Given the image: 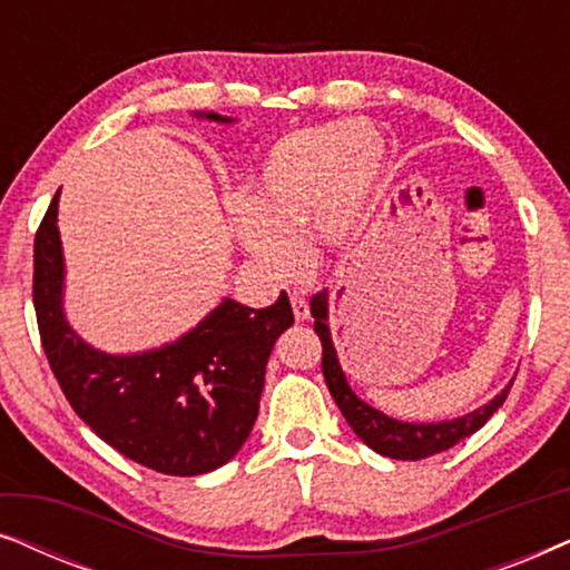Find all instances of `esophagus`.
Segmentation results:
<instances>
[{
  "label": "esophagus",
  "instance_id": "esophagus-1",
  "mask_svg": "<svg viewBox=\"0 0 570 570\" xmlns=\"http://www.w3.org/2000/svg\"><path fill=\"white\" fill-rule=\"evenodd\" d=\"M291 303H293V314H295V322H306V318L311 316L308 301H306V298H301V295H293Z\"/></svg>",
  "mask_w": 570,
  "mask_h": 570
}]
</instances>
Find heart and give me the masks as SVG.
Listing matches in <instances>:
<instances>
[{
	"label": "heart",
	"mask_w": 570,
	"mask_h": 570,
	"mask_svg": "<svg viewBox=\"0 0 570 570\" xmlns=\"http://www.w3.org/2000/svg\"><path fill=\"white\" fill-rule=\"evenodd\" d=\"M384 158V137L368 124H322L277 139L233 220L238 246L269 279L291 283L306 259V233L324 246L355 238Z\"/></svg>",
	"instance_id": "1"
}]
</instances>
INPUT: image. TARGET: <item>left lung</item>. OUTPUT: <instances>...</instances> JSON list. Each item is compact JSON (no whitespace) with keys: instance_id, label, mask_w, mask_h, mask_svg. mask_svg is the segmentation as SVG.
<instances>
[{"instance_id":"8db88e82","label":"left lung","mask_w":570,"mask_h":570,"mask_svg":"<svg viewBox=\"0 0 570 570\" xmlns=\"http://www.w3.org/2000/svg\"><path fill=\"white\" fill-rule=\"evenodd\" d=\"M311 316H314V330L318 334V340H322V371L326 386H330V394L334 396V402H337L340 412L345 415L357 439H361L365 446L379 451L381 456L417 462V459L441 454V451L456 446L459 441L478 433L511 392L509 384L495 400H490L485 407L474 410L464 417L443 420V423H402V420H394L384 415V412H379L376 407H371L368 402H363L361 396L350 389L345 373L340 368L337 350L332 345L330 324H326L330 322V293L318 291L314 298H311Z\"/></svg>"}]
</instances>
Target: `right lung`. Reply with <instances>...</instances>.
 I'll return each instance as SVG.
<instances>
[{"mask_svg": "<svg viewBox=\"0 0 570 570\" xmlns=\"http://www.w3.org/2000/svg\"><path fill=\"white\" fill-rule=\"evenodd\" d=\"M57 207L59 191L36 233L33 306L43 353L67 402L98 439L147 470L194 478L230 462L259 415L275 340L293 324L287 293L259 311L225 298L197 330L158 350L100 353L77 337L61 308Z\"/></svg>", "mask_w": 570, "mask_h": 570, "instance_id": "obj_1", "label": "right lung"}]
</instances>
